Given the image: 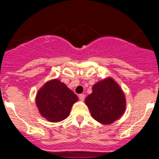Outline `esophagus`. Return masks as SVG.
<instances>
[{
	"mask_svg": "<svg viewBox=\"0 0 159 159\" xmlns=\"http://www.w3.org/2000/svg\"><path fill=\"white\" fill-rule=\"evenodd\" d=\"M84 98H85V95H84V94H79V99L81 101H84Z\"/></svg>",
	"mask_w": 159,
	"mask_h": 159,
	"instance_id": "1",
	"label": "esophagus"
}]
</instances>
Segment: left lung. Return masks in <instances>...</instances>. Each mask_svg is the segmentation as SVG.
Returning a JSON list of instances; mask_svg holds the SVG:
<instances>
[{
    "instance_id": "obj_1",
    "label": "left lung",
    "mask_w": 159,
    "mask_h": 159,
    "mask_svg": "<svg viewBox=\"0 0 159 159\" xmlns=\"http://www.w3.org/2000/svg\"><path fill=\"white\" fill-rule=\"evenodd\" d=\"M85 104L92 118L103 125H111L125 111L126 99L122 89L112 78L95 83Z\"/></svg>"
}]
</instances>
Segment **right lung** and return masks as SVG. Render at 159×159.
I'll return each mask as SVG.
<instances>
[{
	"label": "right lung",
	"mask_w": 159,
	"mask_h": 159,
	"mask_svg": "<svg viewBox=\"0 0 159 159\" xmlns=\"http://www.w3.org/2000/svg\"><path fill=\"white\" fill-rule=\"evenodd\" d=\"M78 98L59 79L47 81L37 93L35 102L43 118L50 122H59L69 115Z\"/></svg>",
	"instance_id": "obj_1"
}]
</instances>
